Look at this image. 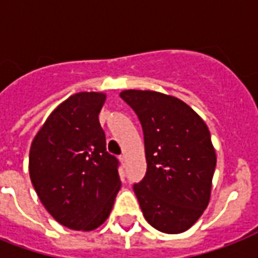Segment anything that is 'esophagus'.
<instances>
[{"instance_id":"34e87169","label":"esophagus","mask_w":258,"mask_h":258,"mask_svg":"<svg viewBox=\"0 0 258 258\" xmlns=\"http://www.w3.org/2000/svg\"><path fill=\"white\" fill-rule=\"evenodd\" d=\"M119 159H120V162H121V163H123V165H124L125 161H127V158H125L124 154H123V155H120V157H119Z\"/></svg>"}]
</instances>
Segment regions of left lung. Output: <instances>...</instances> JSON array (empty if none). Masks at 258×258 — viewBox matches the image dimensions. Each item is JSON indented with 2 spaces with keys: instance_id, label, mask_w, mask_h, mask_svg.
Returning <instances> with one entry per match:
<instances>
[{
  "instance_id": "left-lung-1",
  "label": "left lung",
  "mask_w": 258,
  "mask_h": 258,
  "mask_svg": "<svg viewBox=\"0 0 258 258\" xmlns=\"http://www.w3.org/2000/svg\"><path fill=\"white\" fill-rule=\"evenodd\" d=\"M120 97L139 117L147 171L134 191L143 216L167 234L186 232L209 205L217 157L208 125L186 103L155 91Z\"/></svg>"
}]
</instances>
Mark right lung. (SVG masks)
<instances>
[{"label":"right lung","instance_id":"1","mask_svg":"<svg viewBox=\"0 0 258 258\" xmlns=\"http://www.w3.org/2000/svg\"><path fill=\"white\" fill-rule=\"evenodd\" d=\"M104 101L105 93H75L50 113L30 146L29 175L38 198L74 230L99 228L121 186L119 161L105 149L99 121Z\"/></svg>","mask_w":258,"mask_h":258}]
</instances>
